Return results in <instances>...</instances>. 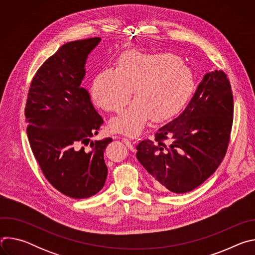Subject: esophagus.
<instances>
[{
    "instance_id": "34e87169",
    "label": "esophagus",
    "mask_w": 255,
    "mask_h": 255,
    "mask_svg": "<svg viewBox=\"0 0 255 255\" xmlns=\"http://www.w3.org/2000/svg\"><path fill=\"white\" fill-rule=\"evenodd\" d=\"M122 141L127 145V146H128L130 149H133V148H134V144L136 143V141L131 140V139L127 138V137H123V138H122Z\"/></svg>"
}]
</instances>
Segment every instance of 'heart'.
<instances>
[{"instance_id":"b5f03b06","label":"heart","mask_w":255,"mask_h":255,"mask_svg":"<svg viewBox=\"0 0 255 255\" xmlns=\"http://www.w3.org/2000/svg\"><path fill=\"white\" fill-rule=\"evenodd\" d=\"M191 68L171 53H143L128 50L120 57L118 68H108L96 77L93 97L109 112L127 110L111 120L112 129L129 135L138 134L151 117L164 121L176 115L194 91Z\"/></svg>"}]
</instances>
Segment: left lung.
Masks as SVG:
<instances>
[{
    "mask_svg": "<svg viewBox=\"0 0 255 255\" xmlns=\"http://www.w3.org/2000/svg\"><path fill=\"white\" fill-rule=\"evenodd\" d=\"M232 122L230 82L222 70L209 72L183 113L160 127L154 141L138 143L136 157L154 178L157 190L191 192L222 162Z\"/></svg>",
    "mask_w": 255,
    "mask_h": 255,
    "instance_id": "8db88e82",
    "label": "left lung"
}]
</instances>
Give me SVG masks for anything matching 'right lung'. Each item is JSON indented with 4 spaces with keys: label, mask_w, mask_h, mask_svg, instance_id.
I'll return each mask as SVG.
<instances>
[{
    "label": "right lung",
    "mask_w": 255,
    "mask_h": 255,
    "mask_svg": "<svg viewBox=\"0 0 255 255\" xmlns=\"http://www.w3.org/2000/svg\"><path fill=\"white\" fill-rule=\"evenodd\" d=\"M100 41L95 37L59 47L35 74L25 108L36 160L49 183L72 199L99 193L108 174L104 151L112 138L91 141L103 119L82 86L87 58Z\"/></svg>",
    "instance_id": "right-lung-1"
}]
</instances>
